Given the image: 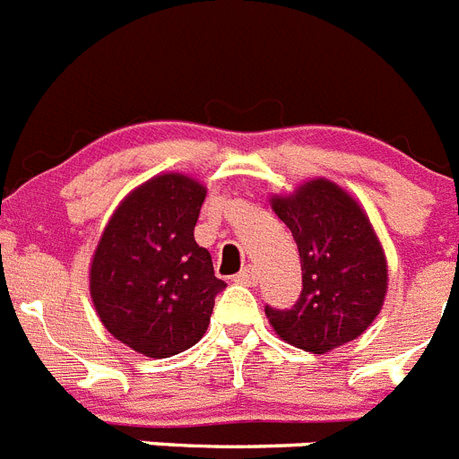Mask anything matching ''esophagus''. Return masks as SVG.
Instances as JSON below:
<instances>
[{"label":"esophagus","instance_id":"esophagus-1","mask_svg":"<svg viewBox=\"0 0 459 459\" xmlns=\"http://www.w3.org/2000/svg\"><path fill=\"white\" fill-rule=\"evenodd\" d=\"M257 280H259V275L253 266H246V269L237 275V282H241V285H248V287L257 285Z\"/></svg>","mask_w":459,"mask_h":459}]
</instances>
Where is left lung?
Masks as SVG:
<instances>
[{
    "label": "left lung",
    "instance_id": "8db88e82",
    "mask_svg": "<svg viewBox=\"0 0 459 459\" xmlns=\"http://www.w3.org/2000/svg\"><path fill=\"white\" fill-rule=\"evenodd\" d=\"M299 248L303 290L290 310L266 306L285 342L326 354L359 338L379 315L388 285L384 248L370 218L350 193L328 179L271 200Z\"/></svg>",
    "mask_w": 459,
    "mask_h": 459
}]
</instances>
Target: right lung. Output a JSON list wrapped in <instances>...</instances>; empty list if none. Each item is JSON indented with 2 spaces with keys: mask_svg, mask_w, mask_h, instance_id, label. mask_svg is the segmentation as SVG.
Segmentation results:
<instances>
[{
  "mask_svg": "<svg viewBox=\"0 0 459 459\" xmlns=\"http://www.w3.org/2000/svg\"><path fill=\"white\" fill-rule=\"evenodd\" d=\"M206 188L186 174L137 186L105 225L89 269L100 322L149 359H169L200 342L225 282L195 243Z\"/></svg>",
  "mask_w": 459,
  "mask_h": 459,
  "instance_id": "right-lung-1",
  "label": "right lung"
}]
</instances>
